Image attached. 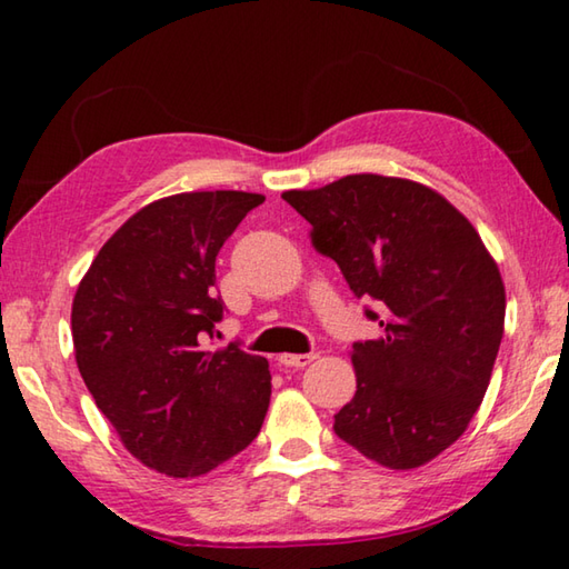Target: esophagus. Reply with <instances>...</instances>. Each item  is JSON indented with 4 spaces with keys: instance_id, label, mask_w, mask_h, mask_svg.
Masks as SVG:
<instances>
[{
    "instance_id": "1",
    "label": "esophagus",
    "mask_w": 569,
    "mask_h": 569,
    "mask_svg": "<svg viewBox=\"0 0 569 569\" xmlns=\"http://www.w3.org/2000/svg\"><path fill=\"white\" fill-rule=\"evenodd\" d=\"M278 361L283 366H293V369H303V366L316 361V353H283L278 356Z\"/></svg>"
}]
</instances>
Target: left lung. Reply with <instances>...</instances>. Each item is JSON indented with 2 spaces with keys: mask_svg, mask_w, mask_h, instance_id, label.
I'll list each match as a JSON object with an SVG mask.
<instances>
[{
  "mask_svg": "<svg viewBox=\"0 0 569 569\" xmlns=\"http://www.w3.org/2000/svg\"><path fill=\"white\" fill-rule=\"evenodd\" d=\"M311 243L373 298L381 336L353 343V399L333 431L366 459L417 469L465 435L505 333L502 273L445 196L407 178L359 172L286 190Z\"/></svg>",
  "mask_w": 569,
  "mask_h": 569,
  "instance_id": "8db88e82",
  "label": "left lung"
}]
</instances>
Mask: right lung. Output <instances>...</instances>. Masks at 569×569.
Instances as JSON below:
<instances>
[{
	"label": "right lung",
	"instance_id": "1",
	"mask_svg": "<svg viewBox=\"0 0 569 569\" xmlns=\"http://www.w3.org/2000/svg\"><path fill=\"white\" fill-rule=\"evenodd\" d=\"M263 200L243 190L160 198L114 230L77 286V369L124 449L160 475H208L261 431L268 361L203 341L223 319L218 250Z\"/></svg>",
	"mask_w": 569,
	"mask_h": 569
}]
</instances>
